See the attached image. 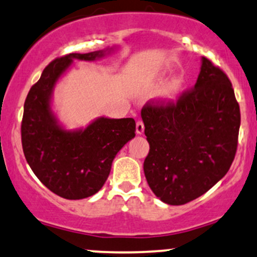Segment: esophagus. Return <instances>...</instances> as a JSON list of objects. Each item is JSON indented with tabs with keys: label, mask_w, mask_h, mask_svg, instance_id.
Returning a JSON list of instances; mask_svg holds the SVG:
<instances>
[{
	"label": "esophagus",
	"mask_w": 257,
	"mask_h": 257,
	"mask_svg": "<svg viewBox=\"0 0 257 257\" xmlns=\"http://www.w3.org/2000/svg\"><path fill=\"white\" fill-rule=\"evenodd\" d=\"M143 132H144V123L142 120H138L137 123H136V134L143 135Z\"/></svg>",
	"instance_id": "1"
}]
</instances>
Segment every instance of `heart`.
<instances>
[{
  "label": "heart",
  "mask_w": 257,
  "mask_h": 257,
  "mask_svg": "<svg viewBox=\"0 0 257 257\" xmlns=\"http://www.w3.org/2000/svg\"><path fill=\"white\" fill-rule=\"evenodd\" d=\"M180 91H182V80L173 79L168 84H166L164 89L160 92L159 98L165 103H172L179 97Z\"/></svg>",
  "instance_id": "b5f03b06"
}]
</instances>
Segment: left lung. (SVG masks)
Returning <instances> with one entry per match:
<instances>
[{
    "label": "left lung",
    "mask_w": 257,
    "mask_h": 257,
    "mask_svg": "<svg viewBox=\"0 0 257 257\" xmlns=\"http://www.w3.org/2000/svg\"><path fill=\"white\" fill-rule=\"evenodd\" d=\"M141 115L150 146L144 174L162 202L188 203L230 170L237 150L239 104L227 75L206 57L191 91L176 104H147Z\"/></svg>",
    "instance_id": "left-lung-1"
}]
</instances>
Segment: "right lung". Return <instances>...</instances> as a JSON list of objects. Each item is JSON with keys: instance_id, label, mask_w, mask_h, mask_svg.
I'll return each mask as SVG.
<instances>
[{"instance_id": "1", "label": "right lung", "mask_w": 257, "mask_h": 257, "mask_svg": "<svg viewBox=\"0 0 257 257\" xmlns=\"http://www.w3.org/2000/svg\"><path fill=\"white\" fill-rule=\"evenodd\" d=\"M115 49L114 45L54 60L26 97L21 122L24 155L36 177L60 197L81 200L98 192L109 176L116 154L136 136L132 117L99 116L86 127L67 130L53 109L57 81L75 60L92 62Z\"/></svg>"}]
</instances>
